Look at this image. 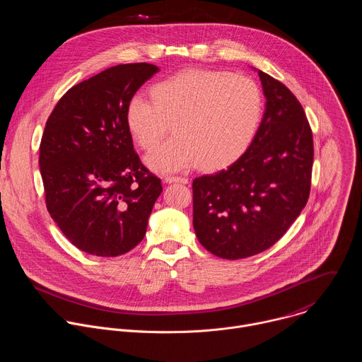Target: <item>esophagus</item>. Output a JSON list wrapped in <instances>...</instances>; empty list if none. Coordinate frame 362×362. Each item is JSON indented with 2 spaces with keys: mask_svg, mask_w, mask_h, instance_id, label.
Returning a JSON list of instances; mask_svg holds the SVG:
<instances>
[{
  "mask_svg": "<svg viewBox=\"0 0 362 362\" xmlns=\"http://www.w3.org/2000/svg\"><path fill=\"white\" fill-rule=\"evenodd\" d=\"M163 180L165 183H183V185L187 183L186 177H179V176H166Z\"/></svg>",
  "mask_w": 362,
  "mask_h": 362,
  "instance_id": "obj_1",
  "label": "esophagus"
}]
</instances>
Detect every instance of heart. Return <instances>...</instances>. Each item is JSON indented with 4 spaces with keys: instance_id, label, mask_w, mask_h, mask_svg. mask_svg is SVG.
Here are the masks:
<instances>
[{
    "instance_id": "1",
    "label": "heart",
    "mask_w": 362,
    "mask_h": 362,
    "mask_svg": "<svg viewBox=\"0 0 362 362\" xmlns=\"http://www.w3.org/2000/svg\"><path fill=\"white\" fill-rule=\"evenodd\" d=\"M148 95L130 100L126 127L143 151L156 148L172 127L175 139L147 159L158 172L229 168L250 146L264 112L259 86L222 70L179 71L151 86Z\"/></svg>"
}]
</instances>
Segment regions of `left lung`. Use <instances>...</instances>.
<instances>
[{
  "label": "left lung",
  "mask_w": 362,
  "mask_h": 362,
  "mask_svg": "<svg viewBox=\"0 0 362 362\" xmlns=\"http://www.w3.org/2000/svg\"><path fill=\"white\" fill-rule=\"evenodd\" d=\"M257 74L267 109L250 146L226 170L192 185L196 236L223 259H243L275 245L311 192L314 140L303 107L279 80Z\"/></svg>",
  "instance_id": "left-lung-1"
}]
</instances>
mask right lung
I'll return each instance as SVG.
<instances>
[{
  "instance_id": "obj_1",
  "label": "right lung",
  "mask_w": 362,
  "mask_h": 362,
  "mask_svg": "<svg viewBox=\"0 0 362 362\" xmlns=\"http://www.w3.org/2000/svg\"><path fill=\"white\" fill-rule=\"evenodd\" d=\"M159 69L119 64L73 86L47 119L40 172L49 216L80 250L119 256L146 235L162 183L126 127L136 91Z\"/></svg>"
}]
</instances>
